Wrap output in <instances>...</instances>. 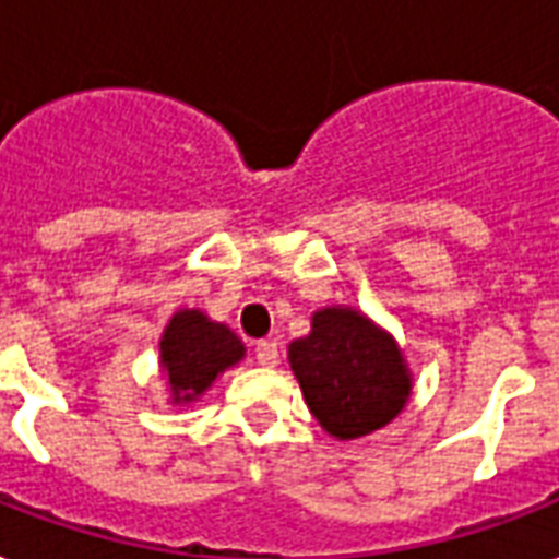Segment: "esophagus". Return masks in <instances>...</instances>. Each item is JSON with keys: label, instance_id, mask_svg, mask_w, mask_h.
I'll return each mask as SVG.
<instances>
[{"label": "esophagus", "instance_id": "34e87169", "mask_svg": "<svg viewBox=\"0 0 559 559\" xmlns=\"http://www.w3.org/2000/svg\"><path fill=\"white\" fill-rule=\"evenodd\" d=\"M257 361L262 367H274L280 361V347L276 341H257Z\"/></svg>", "mask_w": 559, "mask_h": 559}]
</instances>
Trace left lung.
Instances as JSON below:
<instances>
[{"label":"left lung","mask_w":559,"mask_h":559,"mask_svg":"<svg viewBox=\"0 0 559 559\" xmlns=\"http://www.w3.org/2000/svg\"><path fill=\"white\" fill-rule=\"evenodd\" d=\"M288 361L306 405L332 437L353 440L388 426L411 393L408 370L391 335L353 309H323Z\"/></svg>","instance_id":"obj_1"}]
</instances>
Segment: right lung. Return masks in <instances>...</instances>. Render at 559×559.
Segmentation results:
<instances>
[{
  "mask_svg": "<svg viewBox=\"0 0 559 559\" xmlns=\"http://www.w3.org/2000/svg\"><path fill=\"white\" fill-rule=\"evenodd\" d=\"M159 356L175 402H192L215 382V376L245 356V344L224 323H212L201 311L183 309L166 326Z\"/></svg>",
  "mask_w": 559,
  "mask_h": 559,
  "instance_id": "1",
  "label": "right lung"
}]
</instances>
